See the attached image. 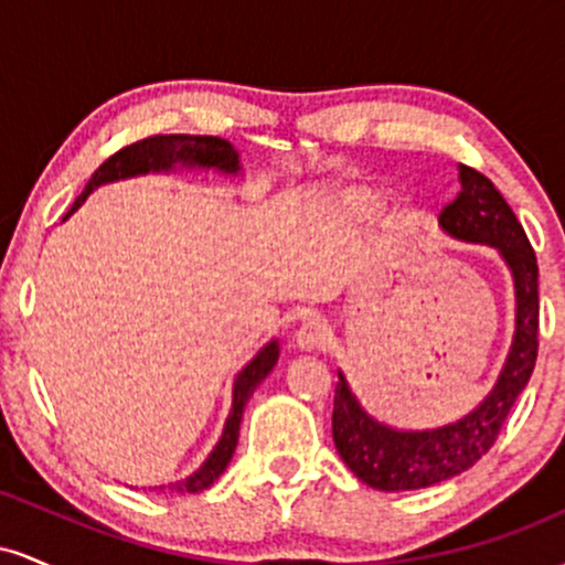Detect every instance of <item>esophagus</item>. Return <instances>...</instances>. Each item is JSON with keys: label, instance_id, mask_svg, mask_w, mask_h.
<instances>
[{"label": "esophagus", "instance_id": "1", "mask_svg": "<svg viewBox=\"0 0 565 565\" xmlns=\"http://www.w3.org/2000/svg\"><path fill=\"white\" fill-rule=\"evenodd\" d=\"M329 342H332V332L319 319H305L295 334V345L300 350H327Z\"/></svg>", "mask_w": 565, "mask_h": 565}]
</instances>
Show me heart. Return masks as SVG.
<instances>
[{
    "label": "heart",
    "instance_id": "b5f03b06",
    "mask_svg": "<svg viewBox=\"0 0 565 565\" xmlns=\"http://www.w3.org/2000/svg\"><path fill=\"white\" fill-rule=\"evenodd\" d=\"M340 204L348 215H364V212H369V206H372V193L364 191V188H353V191L342 193Z\"/></svg>",
    "mask_w": 565,
    "mask_h": 565
}]
</instances>
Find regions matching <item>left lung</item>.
I'll use <instances>...</instances> for the list:
<instances>
[{
	"mask_svg": "<svg viewBox=\"0 0 565 565\" xmlns=\"http://www.w3.org/2000/svg\"><path fill=\"white\" fill-rule=\"evenodd\" d=\"M462 191L444 206L438 223L459 242L489 244L508 263L515 281V334L494 391L468 417L436 430H395L377 423L350 393L345 377L334 387L332 436L342 462L380 491L425 489L459 476L486 451L529 385L540 350V268L526 231L486 174L459 164Z\"/></svg>",
	"mask_w": 565,
	"mask_h": 565,
	"instance_id": "8db88e82",
	"label": "left lung"
}]
</instances>
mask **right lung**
Masks as SVG:
<instances>
[{
    "mask_svg": "<svg viewBox=\"0 0 565 565\" xmlns=\"http://www.w3.org/2000/svg\"><path fill=\"white\" fill-rule=\"evenodd\" d=\"M174 164L183 167H201V170H215L225 174H236L238 167V151L231 146L228 140L215 138V135H153V138H142L132 146H125L121 151H116L114 157H108L97 167L89 183L84 185L82 196L74 201L71 212L79 210L82 201L95 191L97 185L114 183V180L135 178V174L146 172H167ZM68 212V215H71ZM66 215V217H68ZM63 217V220H66ZM278 361V342H268L255 359L238 372L236 382H233V406L228 419H225L223 438L217 440V446L212 449L206 462L193 472V476L183 478V481L159 486V491H174V494H199V491L210 489L212 483L223 476V470L228 468L233 451L238 444V427H242V414L244 404L249 401V395L255 393V387L268 377L270 369Z\"/></svg>",
    "mask_w": 565,
    "mask_h": 565,
    "instance_id": "add662e5",
    "label": "right lung"
}]
</instances>
